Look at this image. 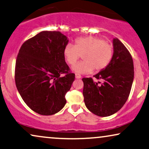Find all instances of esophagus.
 <instances>
[{
    "instance_id": "34e87169",
    "label": "esophagus",
    "mask_w": 149,
    "mask_h": 149,
    "mask_svg": "<svg viewBox=\"0 0 149 149\" xmlns=\"http://www.w3.org/2000/svg\"><path fill=\"white\" fill-rule=\"evenodd\" d=\"M75 76H76V79H80L82 78V76H81L80 74H78V73H76V74H75Z\"/></svg>"
}]
</instances>
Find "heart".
Wrapping results in <instances>:
<instances>
[{
    "label": "heart",
    "mask_w": 149,
    "mask_h": 149,
    "mask_svg": "<svg viewBox=\"0 0 149 149\" xmlns=\"http://www.w3.org/2000/svg\"><path fill=\"white\" fill-rule=\"evenodd\" d=\"M114 54L112 43L95 36L78 37L73 45L67 44L63 49V55L69 65H73L82 56V62L73 67L76 73H91L104 70L110 64Z\"/></svg>",
    "instance_id": "obj_1"
}]
</instances>
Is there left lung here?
<instances>
[{
    "mask_svg": "<svg viewBox=\"0 0 149 149\" xmlns=\"http://www.w3.org/2000/svg\"><path fill=\"white\" fill-rule=\"evenodd\" d=\"M114 54L108 67L92 78H84V104L99 116H108L123 106L130 95L134 76L130 52L117 38L113 39Z\"/></svg>",
    "mask_w": 149,
    "mask_h": 149,
    "instance_id": "1",
    "label": "left lung"
}]
</instances>
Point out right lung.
Returning a JSON list of instances; mask_svg holds the SVG:
<instances>
[{"label": "right lung", "instance_id": "1", "mask_svg": "<svg viewBox=\"0 0 149 149\" xmlns=\"http://www.w3.org/2000/svg\"><path fill=\"white\" fill-rule=\"evenodd\" d=\"M68 41L59 31H42L19 50L15 85L26 104L41 115L56 114L66 104L65 95L75 79L63 55Z\"/></svg>", "mask_w": 149, "mask_h": 149}]
</instances>
